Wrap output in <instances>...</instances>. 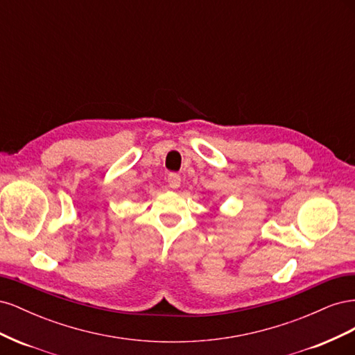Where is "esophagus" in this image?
<instances>
[{"instance_id": "obj_1", "label": "esophagus", "mask_w": 355, "mask_h": 355, "mask_svg": "<svg viewBox=\"0 0 355 355\" xmlns=\"http://www.w3.org/2000/svg\"><path fill=\"white\" fill-rule=\"evenodd\" d=\"M167 182H168V187H170V188L176 189V188L180 187V182H182V180H180V176H179L178 173H168Z\"/></svg>"}]
</instances>
